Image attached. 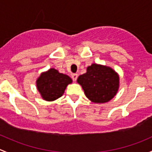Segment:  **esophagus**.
<instances>
[{"instance_id":"34e87169","label":"esophagus","mask_w":152,"mask_h":152,"mask_svg":"<svg viewBox=\"0 0 152 152\" xmlns=\"http://www.w3.org/2000/svg\"><path fill=\"white\" fill-rule=\"evenodd\" d=\"M77 74H72V78L73 81H76L77 79Z\"/></svg>"}]
</instances>
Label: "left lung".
I'll return each instance as SVG.
<instances>
[{"instance_id":"1","label":"left lung","mask_w":152,"mask_h":152,"mask_svg":"<svg viewBox=\"0 0 152 152\" xmlns=\"http://www.w3.org/2000/svg\"><path fill=\"white\" fill-rule=\"evenodd\" d=\"M86 96L94 103L107 102L117 94L119 76L112 68L96 64L87 67L86 72L78 77Z\"/></svg>"}]
</instances>
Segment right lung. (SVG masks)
I'll list each match as a JSON object with an SVG mask.
<instances>
[{"instance_id": "right-lung-1", "label": "right lung", "mask_w": 152, "mask_h": 152, "mask_svg": "<svg viewBox=\"0 0 152 152\" xmlns=\"http://www.w3.org/2000/svg\"><path fill=\"white\" fill-rule=\"evenodd\" d=\"M72 82V80L70 77L51 68L42 72L36 83L42 99L51 102L61 97L64 93L66 88Z\"/></svg>"}]
</instances>
